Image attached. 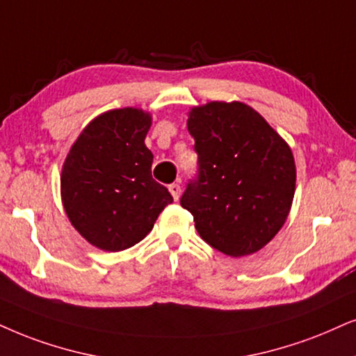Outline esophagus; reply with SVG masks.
I'll list each match as a JSON object with an SVG mask.
<instances>
[{
	"instance_id": "obj_1",
	"label": "esophagus",
	"mask_w": 356,
	"mask_h": 356,
	"mask_svg": "<svg viewBox=\"0 0 356 356\" xmlns=\"http://www.w3.org/2000/svg\"><path fill=\"white\" fill-rule=\"evenodd\" d=\"M169 192H170V195L174 197V200L177 202L179 197H181V186H179V184H170Z\"/></svg>"
}]
</instances>
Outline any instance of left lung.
<instances>
[{"label":"left lung","mask_w":356,"mask_h":356,"mask_svg":"<svg viewBox=\"0 0 356 356\" xmlns=\"http://www.w3.org/2000/svg\"><path fill=\"white\" fill-rule=\"evenodd\" d=\"M187 128L195 139L199 177L187 186L181 205L193 215L202 240L233 258L264 248L294 200L291 146L241 102L193 106Z\"/></svg>","instance_id":"1"}]
</instances>
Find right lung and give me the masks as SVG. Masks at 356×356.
Returning <instances> with one entry per match:
<instances>
[{"mask_svg":"<svg viewBox=\"0 0 356 356\" xmlns=\"http://www.w3.org/2000/svg\"><path fill=\"white\" fill-rule=\"evenodd\" d=\"M149 111L116 108L85 126L60 174L62 205L72 227L103 251L131 248L152 230L168 188L151 175L152 152L145 145Z\"/></svg>","mask_w":356,"mask_h":356,"instance_id":"obj_1","label":"right lung"}]
</instances>
